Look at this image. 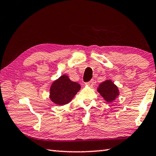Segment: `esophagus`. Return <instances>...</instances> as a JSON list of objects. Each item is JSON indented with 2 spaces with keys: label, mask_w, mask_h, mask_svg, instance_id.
Instances as JSON below:
<instances>
[{
  "label": "esophagus",
  "mask_w": 156,
  "mask_h": 156,
  "mask_svg": "<svg viewBox=\"0 0 156 156\" xmlns=\"http://www.w3.org/2000/svg\"><path fill=\"white\" fill-rule=\"evenodd\" d=\"M93 83H94V81L92 80H90V81H88V82L86 83V84L88 86H90V87H92V86H93Z\"/></svg>",
  "instance_id": "1"
}]
</instances>
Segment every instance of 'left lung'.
<instances>
[{"mask_svg":"<svg viewBox=\"0 0 156 156\" xmlns=\"http://www.w3.org/2000/svg\"><path fill=\"white\" fill-rule=\"evenodd\" d=\"M97 90L107 102H113L119 95L118 87L114 84L113 81L109 80L100 83Z\"/></svg>","mask_w":156,"mask_h":156,"instance_id":"left-lung-1","label":"left lung"}]
</instances>
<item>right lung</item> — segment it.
<instances>
[{"mask_svg":"<svg viewBox=\"0 0 156 156\" xmlns=\"http://www.w3.org/2000/svg\"><path fill=\"white\" fill-rule=\"evenodd\" d=\"M80 88L78 83L71 81L68 76L63 75L52 83L49 98L55 104L66 105L73 100Z\"/></svg>","mask_w":156,"mask_h":156,"instance_id":"obj_1","label":"right lung"}]
</instances>
